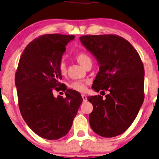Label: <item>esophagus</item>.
Here are the masks:
<instances>
[{
    "label": "esophagus",
    "instance_id": "34e87169",
    "mask_svg": "<svg viewBox=\"0 0 159 159\" xmlns=\"http://www.w3.org/2000/svg\"><path fill=\"white\" fill-rule=\"evenodd\" d=\"M82 99H83L84 102H87V96H86V95H84V94H82Z\"/></svg>",
    "mask_w": 159,
    "mask_h": 159
}]
</instances>
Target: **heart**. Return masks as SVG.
<instances>
[{
    "label": "heart",
    "instance_id": "heart-1",
    "mask_svg": "<svg viewBox=\"0 0 159 159\" xmlns=\"http://www.w3.org/2000/svg\"><path fill=\"white\" fill-rule=\"evenodd\" d=\"M76 59L78 63L84 67L87 64L91 61V58L87 54L84 52H80L76 55ZM59 70L61 75H65L66 72V66L65 63L61 61L59 64ZM70 87L75 91L80 93H84L87 89V82L83 81H75L72 82L70 85Z\"/></svg>",
    "mask_w": 159,
    "mask_h": 159
}]
</instances>
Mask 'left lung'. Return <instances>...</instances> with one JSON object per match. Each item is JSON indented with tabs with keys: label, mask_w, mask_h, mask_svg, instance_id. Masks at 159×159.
I'll return each instance as SVG.
<instances>
[{
	"label": "left lung",
	"mask_w": 159,
	"mask_h": 159,
	"mask_svg": "<svg viewBox=\"0 0 159 159\" xmlns=\"http://www.w3.org/2000/svg\"><path fill=\"white\" fill-rule=\"evenodd\" d=\"M80 39L100 66L93 89L100 93L109 92L105 98H87L93 105L89 125L100 136H117L130 127L143 102L144 68L141 57L120 36L89 35Z\"/></svg>",
	"instance_id": "8db88e82"
}]
</instances>
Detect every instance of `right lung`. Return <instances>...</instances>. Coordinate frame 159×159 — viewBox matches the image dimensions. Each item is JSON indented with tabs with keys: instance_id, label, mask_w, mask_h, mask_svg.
Segmentation results:
<instances>
[{
	"instance_id": "obj_1",
	"label": "right lung",
	"mask_w": 159,
	"mask_h": 159,
	"mask_svg": "<svg viewBox=\"0 0 159 159\" xmlns=\"http://www.w3.org/2000/svg\"><path fill=\"white\" fill-rule=\"evenodd\" d=\"M75 36L45 34L25 48L18 62L15 84L21 116L40 137L57 140L70 131L82 102L77 91L66 89V98L53 95L64 90L59 64L66 45Z\"/></svg>"
}]
</instances>
